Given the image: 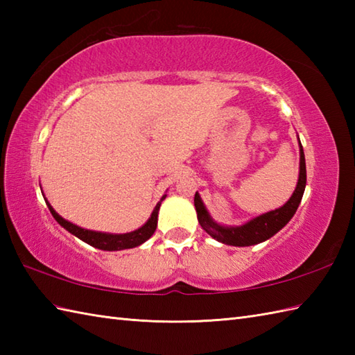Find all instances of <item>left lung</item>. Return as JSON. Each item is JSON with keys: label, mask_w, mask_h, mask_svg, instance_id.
<instances>
[{"label": "left lung", "mask_w": 355, "mask_h": 355, "mask_svg": "<svg viewBox=\"0 0 355 355\" xmlns=\"http://www.w3.org/2000/svg\"><path fill=\"white\" fill-rule=\"evenodd\" d=\"M299 150H300V168H299V180L290 200L285 202L282 207L270 210L267 214L253 218L243 225H221L212 220L209 215L207 209L202 202L200 193H195L193 205L197 209V218L202 229H205L214 239L220 241L223 244L235 245V247H247L263 243L281 230L284 225L288 223L293 215L302 201L305 184H306V166H305V154L304 148L299 140Z\"/></svg>", "instance_id": "1"}]
</instances>
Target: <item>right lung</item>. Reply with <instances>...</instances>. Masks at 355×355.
Instances as JSON below:
<instances>
[{
    "instance_id": "obj_1",
    "label": "right lung",
    "mask_w": 355,
    "mask_h": 355,
    "mask_svg": "<svg viewBox=\"0 0 355 355\" xmlns=\"http://www.w3.org/2000/svg\"><path fill=\"white\" fill-rule=\"evenodd\" d=\"M166 198V195H163L162 200L157 202L155 209L150 214L149 220L141 225L140 229L130 232V233H103V232H94V230H87L82 229L79 225L73 224L70 221L64 220L61 215H58L55 209L50 206V202L45 200L47 206L50 209V212L53 218L62 225L65 230H69L71 235L78 236L79 239L84 241V243L93 245L96 248H101V250H108V252H116V250H125V248H134L140 244L145 243L150 236L154 235V232L157 229V221H158V210H160L162 201Z\"/></svg>"
}]
</instances>
